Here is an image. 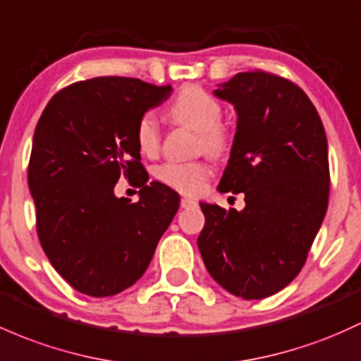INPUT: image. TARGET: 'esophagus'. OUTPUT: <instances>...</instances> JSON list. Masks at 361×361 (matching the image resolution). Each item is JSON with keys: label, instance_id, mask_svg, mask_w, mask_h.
<instances>
[{"label": "esophagus", "instance_id": "34e87169", "mask_svg": "<svg viewBox=\"0 0 361 361\" xmlns=\"http://www.w3.org/2000/svg\"><path fill=\"white\" fill-rule=\"evenodd\" d=\"M195 205H197V202L193 199H190V197H183V199H181V207H183V209L195 207Z\"/></svg>", "mask_w": 361, "mask_h": 361}]
</instances>
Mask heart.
Here are the masks:
<instances>
[{
	"label": "heart",
	"instance_id": "1",
	"mask_svg": "<svg viewBox=\"0 0 361 361\" xmlns=\"http://www.w3.org/2000/svg\"><path fill=\"white\" fill-rule=\"evenodd\" d=\"M173 121L188 126L199 133V147L209 154H223L228 149L229 137L223 125V108L219 101L197 85H188L173 99L168 108ZM137 145L142 154L152 156L161 142L159 123L152 113L142 114L135 128ZM211 174V166L204 161L195 162H166L156 169V178L183 193H197Z\"/></svg>",
	"mask_w": 361,
	"mask_h": 361
}]
</instances>
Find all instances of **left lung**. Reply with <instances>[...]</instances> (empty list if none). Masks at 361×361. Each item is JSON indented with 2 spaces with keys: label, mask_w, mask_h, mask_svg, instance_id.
<instances>
[{
  "label": "left lung",
  "mask_w": 361,
  "mask_h": 361,
  "mask_svg": "<svg viewBox=\"0 0 361 361\" xmlns=\"http://www.w3.org/2000/svg\"><path fill=\"white\" fill-rule=\"evenodd\" d=\"M214 96L238 116L219 192H243L245 209L200 202L197 245L226 291L262 300L298 276L326 217L327 137L315 106L286 78L243 71Z\"/></svg>",
  "instance_id": "1"
}]
</instances>
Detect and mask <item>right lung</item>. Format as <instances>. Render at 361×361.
I'll return each instance as SVG.
<instances>
[{
	"label": "right lung",
	"instance_id": "obj_1",
	"mask_svg": "<svg viewBox=\"0 0 361 361\" xmlns=\"http://www.w3.org/2000/svg\"><path fill=\"white\" fill-rule=\"evenodd\" d=\"M171 92L138 78H90L59 90L35 126L27 180L39 241L84 295L104 298L135 284L180 207L168 185H147L135 138L142 114ZM121 173L141 187L135 204L114 195Z\"/></svg>",
	"mask_w": 361,
	"mask_h": 361
}]
</instances>
